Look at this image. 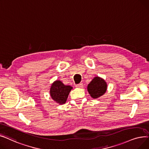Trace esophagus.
<instances>
[{
  "label": "esophagus",
  "instance_id": "obj_1",
  "mask_svg": "<svg viewBox=\"0 0 149 149\" xmlns=\"http://www.w3.org/2000/svg\"><path fill=\"white\" fill-rule=\"evenodd\" d=\"M76 87L82 88L83 87V84L82 83H80V84H76Z\"/></svg>",
  "mask_w": 149,
  "mask_h": 149
}]
</instances>
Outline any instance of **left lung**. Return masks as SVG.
Instances as JSON below:
<instances>
[{"label":"left lung","mask_w":149,"mask_h":149,"mask_svg":"<svg viewBox=\"0 0 149 149\" xmlns=\"http://www.w3.org/2000/svg\"><path fill=\"white\" fill-rule=\"evenodd\" d=\"M107 84L101 77H95L88 85L87 90L90 96L96 99L103 95L107 90Z\"/></svg>","instance_id":"1"}]
</instances>
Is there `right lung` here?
Here are the masks:
<instances>
[{
    "label": "right lung",
    "instance_id": "add662e5",
    "mask_svg": "<svg viewBox=\"0 0 149 149\" xmlns=\"http://www.w3.org/2000/svg\"><path fill=\"white\" fill-rule=\"evenodd\" d=\"M73 88L70 86H65L61 81H56L50 88V95L53 100L60 104L65 103L70 92Z\"/></svg>",
    "mask_w": 149,
    "mask_h": 149
}]
</instances>
